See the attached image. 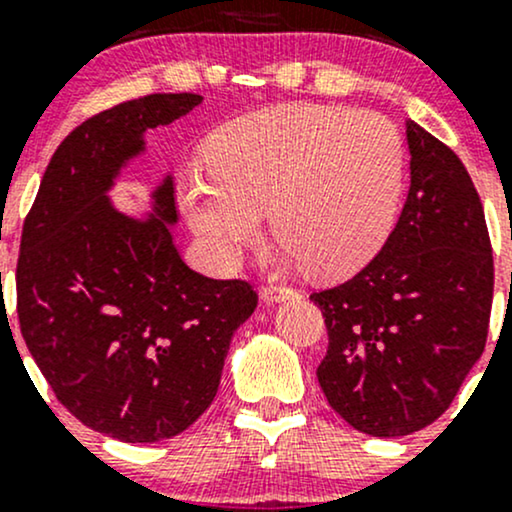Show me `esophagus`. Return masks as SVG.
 <instances>
[{
    "mask_svg": "<svg viewBox=\"0 0 512 512\" xmlns=\"http://www.w3.org/2000/svg\"><path fill=\"white\" fill-rule=\"evenodd\" d=\"M293 296H298V291L293 289V286H286V284L262 286V298L267 303H279V301H286V298H293Z\"/></svg>",
    "mask_w": 512,
    "mask_h": 512,
    "instance_id": "1",
    "label": "esophagus"
}]
</instances>
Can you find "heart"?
I'll use <instances>...</instances> for the list:
<instances>
[{"label":"heart","mask_w":512,"mask_h":512,"mask_svg":"<svg viewBox=\"0 0 512 512\" xmlns=\"http://www.w3.org/2000/svg\"><path fill=\"white\" fill-rule=\"evenodd\" d=\"M209 173L180 202L211 260L231 267L262 211L308 274H354L383 248L404 180L402 137L373 110L293 103L236 117L207 144Z\"/></svg>","instance_id":"obj_1"}]
</instances>
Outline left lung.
<instances>
[{"label": "left lung", "mask_w": 512, "mask_h": 512, "mask_svg": "<svg viewBox=\"0 0 512 512\" xmlns=\"http://www.w3.org/2000/svg\"><path fill=\"white\" fill-rule=\"evenodd\" d=\"M411 185L378 255L317 291L330 407L378 438L421 431L450 407L489 334L493 255L484 207L450 146L407 122Z\"/></svg>", "instance_id": "obj_1"}]
</instances>
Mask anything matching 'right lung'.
Masks as SVG:
<instances>
[{
	"label": "right lung",
	"instance_id": "add662e5",
	"mask_svg": "<svg viewBox=\"0 0 512 512\" xmlns=\"http://www.w3.org/2000/svg\"><path fill=\"white\" fill-rule=\"evenodd\" d=\"M202 103L151 93L88 117L57 146L21 233L16 313L52 392L81 424L125 443L190 428L221 383L233 332L257 308L243 279L192 272L175 248L173 180L146 221L108 199L144 132Z\"/></svg>",
	"mask_w": 512,
	"mask_h": 512
}]
</instances>
